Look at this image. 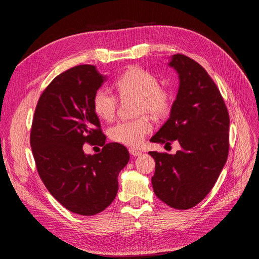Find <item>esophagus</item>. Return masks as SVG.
<instances>
[{"mask_svg":"<svg viewBox=\"0 0 259 259\" xmlns=\"http://www.w3.org/2000/svg\"><path fill=\"white\" fill-rule=\"evenodd\" d=\"M128 151H130V153H131L132 155H134V156H138V155L142 154V152L138 151L137 149H134V148H130Z\"/></svg>","mask_w":259,"mask_h":259,"instance_id":"1","label":"esophagus"}]
</instances>
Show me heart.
<instances>
[{"mask_svg":"<svg viewBox=\"0 0 259 259\" xmlns=\"http://www.w3.org/2000/svg\"><path fill=\"white\" fill-rule=\"evenodd\" d=\"M114 88L121 99L136 98L135 115L131 121H122L113 125L108 134L111 140L128 147H137L151 132L152 124L149 117L162 119L171 109V94L160 85L155 74L134 66L117 77ZM93 111L100 120L112 121L117 108V98L108 90L100 88L93 95Z\"/></svg>","mask_w":259,"mask_h":259,"instance_id":"b5f03b06","label":"heart"}]
</instances>
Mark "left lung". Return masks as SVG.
Returning <instances> with one entry per match:
<instances>
[{
    "label": "left lung",
    "mask_w": 259,
    "mask_h": 259,
    "mask_svg": "<svg viewBox=\"0 0 259 259\" xmlns=\"http://www.w3.org/2000/svg\"><path fill=\"white\" fill-rule=\"evenodd\" d=\"M179 75V89L169 119L152 143L182 149L175 154L150 151L155 161L151 178L156 197L168 206L188 209L214 187L229 152V113L206 70L197 61L176 54L169 64Z\"/></svg>",
    "instance_id": "8db88e82"
}]
</instances>
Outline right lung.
<instances>
[{"mask_svg":"<svg viewBox=\"0 0 259 259\" xmlns=\"http://www.w3.org/2000/svg\"><path fill=\"white\" fill-rule=\"evenodd\" d=\"M106 80L95 66L60 73L38 98L30 133L37 173L53 197L72 213L92 216L111 204L117 176L130 160L121 144H106L93 95ZM84 143L103 147L91 156Z\"/></svg>","mask_w":259,"mask_h":259,"instance_id":"add662e5","label":"right lung"}]
</instances>
